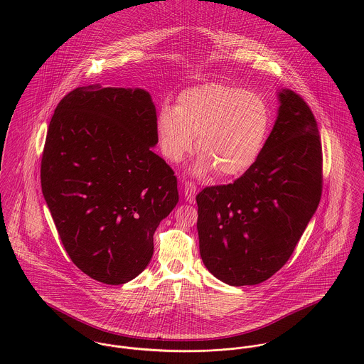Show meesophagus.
Returning <instances> with one entry per match:
<instances>
[{"mask_svg": "<svg viewBox=\"0 0 364 364\" xmlns=\"http://www.w3.org/2000/svg\"><path fill=\"white\" fill-rule=\"evenodd\" d=\"M183 193H185V199L188 203L192 205L196 202V186L192 182H185Z\"/></svg>", "mask_w": 364, "mask_h": 364, "instance_id": "34e87169", "label": "esophagus"}]
</instances>
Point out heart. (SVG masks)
Listing matches in <instances>:
<instances>
[{
  "mask_svg": "<svg viewBox=\"0 0 364 364\" xmlns=\"http://www.w3.org/2000/svg\"><path fill=\"white\" fill-rule=\"evenodd\" d=\"M272 127V110L263 97L225 82H208L183 91L176 107L164 105L156 116L162 156L181 162L195 149L202 153L193 173L218 172L238 178L259 159Z\"/></svg>",
  "mask_w": 364,
  "mask_h": 364,
  "instance_id": "heart-1",
  "label": "heart"
}]
</instances>
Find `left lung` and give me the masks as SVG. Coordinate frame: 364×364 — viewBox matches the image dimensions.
<instances>
[{"mask_svg":"<svg viewBox=\"0 0 364 364\" xmlns=\"http://www.w3.org/2000/svg\"><path fill=\"white\" fill-rule=\"evenodd\" d=\"M257 164L234 183L198 196L200 257L230 286L259 284L291 257L319 205L322 149L311 109L282 88Z\"/></svg>","mask_w":364,"mask_h":364,"instance_id":"obj_1","label":"left lung"}]
</instances>
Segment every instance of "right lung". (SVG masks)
<instances>
[{
	"instance_id": "1",
	"label": "right lung",
	"mask_w": 364,
	"mask_h": 364,
	"mask_svg": "<svg viewBox=\"0 0 364 364\" xmlns=\"http://www.w3.org/2000/svg\"><path fill=\"white\" fill-rule=\"evenodd\" d=\"M156 143V105L141 88L80 87L54 110L42 192L68 257L101 283L147 267L156 227L179 200Z\"/></svg>"
}]
</instances>
